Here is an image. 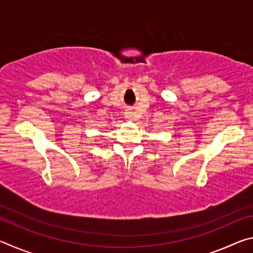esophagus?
<instances>
[{"label": "esophagus", "instance_id": "esophagus-1", "mask_svg": "<svg viewBox=\"0 0 253 253\" xmlns=\"http://www.w3.org/2000/svg\"><path fill=\"white\" fill-rule=\"evenodd\" d=\"M125 117L127 119H132V113H131V111H127L126 115H125Z\"/></svg>", "mask_w": 253, "mask_h": 253}]
</instances>
